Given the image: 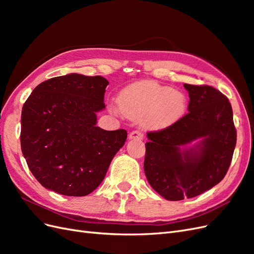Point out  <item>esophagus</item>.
Here are the masks:
<instances>
[{
    "label": "esophagus",
    "mask_w": 254,
    "mask_h": 254,
    "mask_svg": "<svg viewBox=\"0 0 254 254\" xmlns=\"http://www.w3.org/2000/svg\"><path fill=\"white\" fill-rule=\"evenodd\" d=\"M129 139L131 140H143L144 139V133L140 130H133L129 133Z\"/></svg>",
    "instance_id": "1"
}]
</instances>
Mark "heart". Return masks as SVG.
Here are the masks:
<instances>
[{
	"label": "heart",
	"instance_id": "heart-1",
	"mask_svg": "<svg viewBox=\"0 0 254 254\" xmlns=\"http://www.w3.org/2000/svg\"><path fill=\"white\" fill-rule=\"evenodd\" d=\"M118 103L126 117H144L145 126L156 129L174 124L187 107L186 97L180 92L150 80L130 84L121 92Z\"/></svg>",
	"mask_w": 254,
	"mask_h": 254
}]
</instances>
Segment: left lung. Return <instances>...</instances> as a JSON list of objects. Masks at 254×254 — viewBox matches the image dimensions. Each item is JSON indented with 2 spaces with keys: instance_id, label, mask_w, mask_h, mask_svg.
<instances>
[{
  "instance_id": "1",
  "label": "left lung",
  "mask_w": 254,
  "mask_h": 254,
  "mask_svg": "<svg viewBox=\"0 0 254 254\" xmlns=\"http://www.w3.org/2000/svg\"><path fill=\"white\" fill-rule=\"evenodd\" d=\"M188 113L166 128L148 131L144 171L151 188L167 200L178 201L218 184L231 164L236 129L231 104L206 84H183ZM202 138L195 150L180 146Z\"/></svg>"
}]
</instances>
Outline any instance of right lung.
Returning <instances> with one entry per match:
<instances>
[{"instance_id": "1", "label": "right lung", "mask_w": 254, "mask_h": 254, "mask_svg": "<svg viewBox=\"0 0 254 254\" xmlns=\"http://www.w3.org/2000/svg\"><path fill=\"white\" fill-rule=\"evenodd\" d=\"M108 84L102 76L53 77L38 84L23 105L22 153L45 189L79 197L104 180L127 139L125 129L107 131L96 126Z\"/></svg>"}]
</instances>
